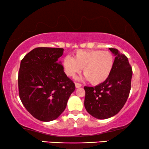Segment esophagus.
Returning a JSON list of instances; mask_svg holds the SVG:
<instances>
[{
	"instance_id": "34e87169",
	"label": "esophagus",
	"mask_w": 149,
	"mask_h": 149,
	"mask_svg": "<svg viewBox=\"0 0 149 149\" xmlns=\"http://www.w3.org/2000/svg\"><path fill=\"white\" fill-rule=\"evenodd\" d=\"M75 85H76V88H79L82 87V85L80 84V83H75Z\"/></svg>"
}]
</instances>
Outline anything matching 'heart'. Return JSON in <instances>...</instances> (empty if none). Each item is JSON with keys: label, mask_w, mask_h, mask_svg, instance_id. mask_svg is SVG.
<instances>
[{"label": "heart", "mask_w": 149, "mask_h": 149, "mask_svg": "<svg viewBox=\"0 0 149 149\" xmlns=\"http://www.w3.org/2000/svg\"><path fill=\"white\" fill-rule=\"evenodd\" d=\"M113 56L110 52L99 49L78 50L74 57L66 56L62 61L65 73L73 77L83 69L85 78L92 85L104 83L110 76L113 66Z\"/></svg>", "instance_id": "b5f03b06"}]
</instances>
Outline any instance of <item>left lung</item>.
I'll use <instances>...</instances> for the list:
<instances>
[{"label":"left lung","mask_w":149,"mask_h":149,"mask_svg":"<svg viewBox=\"0 0 149 149\" xmlns=\"http://www.w3.org/2000/svg\"><path fill=\"white\" fill-rule=\"evenodd\" d=\"M109 49L116 57L110 76L100 85L84 87L85 109L98 119L116 115L127 102L131 89L132 69L127 57L117 49Z\"/></svg>","instance_id":"obj_1"}]
</instances>
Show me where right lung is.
I'll return each mask as SVG.
<instances>
[{
  "label": "right lung",
  "mask_w": 149,
  "mask_h": 149,
  "mask_svg": "<svg viewBox=\"0 0 149 149\" xmlns=\"http://www.w3.org/2000/svg\"><path fill=\"white\" fill-rule=\"evenodd\" d=\"M63 52V48L36 47L21 61L18 75L20 100L26 109L39 120L57 119L76 89L58 60Z\"/></svg>",
  "instance_id": "obj_1"
}]
</instances>
